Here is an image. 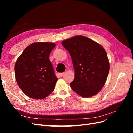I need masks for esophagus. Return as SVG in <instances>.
Masks as SVG:
<instances>
[{"mask_svg":"<svg viewBox=\"0 0 133 133\" xmlns=\"http://www.w3.org/2000/svg\"><path fill=\"white\" fill-rule=\"evenodd\" d=\"M65 74V72H62V73H59V76H60V77H62V76H63L64 75V74Z\"/></svg>","mask_w":133,"mask_h":133,"instance_id":"obj_1","label":"esophagus"}]
</instances>
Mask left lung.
<instances>
[{
	"mask_svg": "<svg viewBox=\"0 0 133 133\" xmlns=\"http://www.w3.org/2000/svg\"><path fill=\"white\" fill-rule=\"evenodd\" d=\"M71 56L75 77L70 86L82 97L95 95L102 89L108 75L110 63L106 52L97 42L78 35L62 42Z\"/></svg>",
	"mask_w": 133,
	"mask_h": 133,
	"instance_id": "left-lung-1",
	"label": "left lung"
}]
</instances>
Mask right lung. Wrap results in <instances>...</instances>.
I'll return each mask as SVG.
<instances>
[{
    "instance_id": "obj_1",
    "label": "right lung",
    "mask_w": 133,
    "mask_h": 133,
    "mask_svg": "<svg viewBox=\"0 0 133 133\" xmlns=\"http://www.w3.org/2000/svg\"><path fill=\"white\" fill-rule=\"evenodd\" d=\"M55 44L36 42L27 47L15 65L16 82L25 94L42 99L51 93L58 78L49 59Z\"/></svg>"
}]
</instances>
